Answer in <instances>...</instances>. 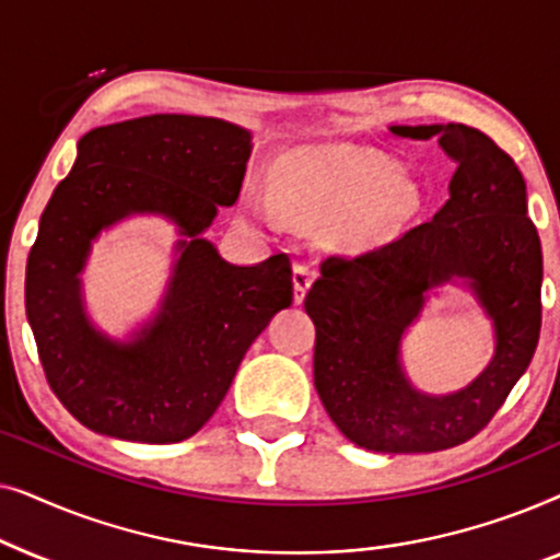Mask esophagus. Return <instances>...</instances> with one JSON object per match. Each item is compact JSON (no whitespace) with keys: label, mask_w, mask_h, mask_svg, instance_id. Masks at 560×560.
<instances>
[{"label":"esophagus","mask_w":560,"mask_h":560,"mask_svg":"<svg viewBox=\"0 0 560 560\" xmlns=\"http://www.w3.org/2000/svg\"><path fill=\"white\" fill-rule=\"evenodd\" d=\"M311 282H313V272L308 270V267L295 265L293 267V301L295 303L305 301V293H308Z\"/></svg>","instance_id":"34e87169"}]
</instances>
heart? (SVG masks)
<instances>
[{
	"label": "heart",
	"instance_id": "b5f03b06",
	"mask_svg": "<svg viewBox=\"0 0 560 560\" xmlns=\"http://www.w3.org/2000/svg\"><path fill=\"white\" fill-rule=\"evenodd\" d=\"M416 186L400 178L393 160L364 148H326L295 160L288 171V203L311 226H328L343 249L380 242L416 206ZM255 209L272 229L285 226L288 209L278 190L259 186Z\"/></svg>",
	"mask_w": 560,
	"mask_h": 560
}]
</instances>
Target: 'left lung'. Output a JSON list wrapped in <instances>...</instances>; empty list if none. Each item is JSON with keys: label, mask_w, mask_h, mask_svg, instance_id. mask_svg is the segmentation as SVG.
I'll return each instance as SVG.
<instances>
[{"label": "left lung", "mask_w": 560, "mask_h": 560, "mask_svg": "<svg viewBox=\"0 0 560 560\" xmlns=\"http://www.w3.org/2000/svg\"><path fill=\"white\" fill-rule=\"evenodd\" d=\"M439 140L454 163L448 201L431 221L357 259L328 257L305 295L316 324L313 382L336 428L377 454H431L469 441L523 377L540 336V236L515 160L466 125H395ZM443 284L469 289L493 324L495 351L469 386L423 394L401 339Z\"/></svg>", "instance_id": "1"}]
</instances>
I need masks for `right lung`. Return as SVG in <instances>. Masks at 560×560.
Masks as SVG:
<instances>
[{
  "mask_svg": "<svg viewBox=\"0 0 560 560\" xmlns=\"http://www.w3.org/2000/svg\"><path fill=\"white\" fill-rule=\"evenodd\" d=\"M252 132L217 117L150 114L96 127L45 206L27 257L25 308L45 377L94 433L178 443L203 428L252 341L293 303L288 255L232 265L206 232L234 206ZM135 215L176 226L159 311L125 340L88 316L80 275L104 231Z\"/></svg>",
  "mask_w": 560,
  "mask_h": 560,
  "instance_id": "obj_1",
  "label": "right lung"
}]
</instances>
